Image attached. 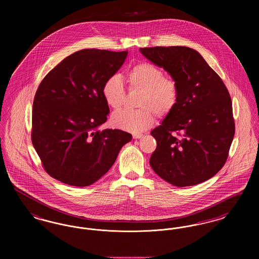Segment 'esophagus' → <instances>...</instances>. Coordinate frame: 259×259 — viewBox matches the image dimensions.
Instances as JSON below:
<instances>
[{"label":"esophagus","instance_id":"esophagus-1","mask_svg":"<svg viewBox=\"0 0 259 259\" xmlns=\"http://www.w3.org/2000/svg\"><path fill=\"white\" fill-rule=\"evenodd\" d=\"M143 134H133V138L134 139H140V138H142L143 137Z\"/></svg>","mask_w":259,"mask_h":259}]
</instances>
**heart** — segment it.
I'll return each instance as SVG.
<instances>
[{
    "label": "heart",
    "instance_id": "heart-1",
    "mask_svg": "<svg viewBox=\"0 0 259 259\" xmlns=\"http://www.w3.org/2000/svg\"><path fill=\"white\" fill-rule=\"evenodd\" d=\"M131 88L142 90L138 110H122L111 115L112 126L132 133L143 132L154 122V113L164 118L172 112L179 101V87L172 79L153 64L143 62L134 66L127 74ZM102 96L113 110L122 107L125 99L123 82L119 75L107 77L102 85Z\"/></svg>",
    "mask_w": 259,
    "mask_h": 259
}]
</instances>
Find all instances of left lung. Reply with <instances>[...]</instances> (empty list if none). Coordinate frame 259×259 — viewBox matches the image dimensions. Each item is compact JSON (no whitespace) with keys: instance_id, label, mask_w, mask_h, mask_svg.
I'll return each instance as SVG.
<instances>
[{"instance_id":"obj_1","label":"left lung","mask_w":259,"mask_h":259,"mask_svg":"<svg viewBox=\"0 0 259 259\" xmlns=\"http://www.w3.org/2000/svg\"><path fill=\"white\" fill-rule=\"evenodd\" d=\"M179 87L175 110L151 131L157 142L149 164L179 187L201 184L225 164L235 134L229 92L201 54L186 47L140 49Z\"/></svg>"}]
</instances>
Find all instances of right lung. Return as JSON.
<instances>
[{"instance_id":"add662e5","label":"right lung","mask_w":259,"mask_h":259,"mask_svg":"<svg viewBox=\"0 0 259 259\" xmlns=\"http://www.w3.org/2000/svg\"><path fill=\"white\" fill-rule=\"evenodd\" d=\"M127 54L76 51L38 85L33 103L32 143L46 172L55 180L80 187L94 184L132 140L122 130H98L110 112L102 85L120 69Z\"/></svg>"}]
</instances>
